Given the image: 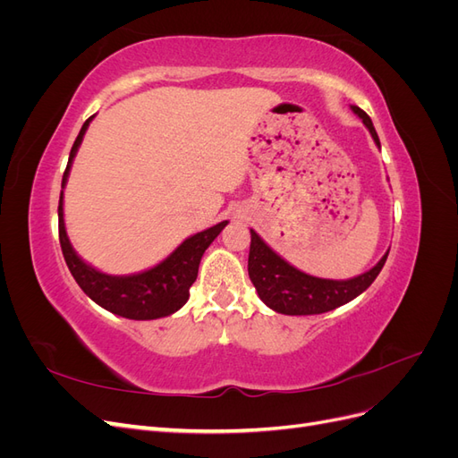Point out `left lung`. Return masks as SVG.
Masks as SVG:
<instances>
[{
	"instance_id": "obj_1",
	"label": "left lung",
	"mask_w": 458,
	"mask_h": 458,
	"mask_svg": "<svg viewBox=\"0 0 458 458\" xmlns=\"http://www.w3.org/2000/svg\"><path fill=\"white\" fill-rule=\"evenodd\" d=\"M352 110L363 120L374 143L380 147V140L369 114L355 105H352ZM250 234L252 241L250 254H248V275H250V281L256 286L261 301L273 311L283 315H318L344 306V303L363 294L374 283L387 258L386 252L372 269L348 281L318 279V276H311L293 267L279 254H275L254 229H250Z\"/></svg>"
}]
</instances>
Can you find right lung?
<instances>
[{
  "instance_id": "right-lung-1",
  "label": "right lung",
  "mask_w": 458,
  "mask_h": 458,
  "mask_svg": "<svg viewBox=\"0 0 458 458\" xmlns=\"http://www.w3.org/2000/svg\"><path fill=\"white\" fill-rule=\"evenodd\" d=\"M93 116L84 122V126H81L76 141L72 145L66 170L63 174V183H61L63 189L66 185L68 174H71V165L78 152V147L81 140H84L86 130ZM63 216L64 214H63V191H61L59 241H61L66 266L71 269L78 286L106 311L126 317V318H135V321H150V318L168 317L185 306V301L189 300V288L197 281L202 254L227 225V221H221V224L210 229L192 234V237L185 239L168 258L160 261L158 266H155L152 269L135 273V275L116 276V275H106V273L97 271L74 252L71 241L66 237Z\"/></svg>"
}]
</instances>
